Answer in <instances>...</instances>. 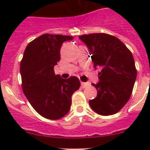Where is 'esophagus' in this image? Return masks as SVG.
Wrapping results in <instances>:
<instances>
[{"label": "esophagus", "instance_id": "esophagus-1", "mask_svg": "<svg viewBox=\"0 0 150 150\" xmlns=\"http://www.w3.org/2000/svg\"><path fill=\"white\" fill-rule=\"evenodd\" d=\"M90 82H81V86L82 87V88H86V87L88 86H90Z\"/></svg>", "mask_w": 150, "mask_h": 150}]
</instances>
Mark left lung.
<instances>
[{
    "label": "left lung",
    "instance_id": "obj_1",
    "mask_svg": "<svg viewBox=\"0 0 150 150\" xmlns=\"http://www.w3.org/2000/svg\"><path fill=\"white\" fill-rule=\"evenodd\" d=\"M79 38L89 48L94 68H102L98 74L100 82L92 84L97 96L89 100V105L103 116L116 114L130 99L136 79L132 54L119 39L109 34L93 33Z\"/></svg>",
    "mask_w": 150,
    "mask_h": 150
}]
</instances>
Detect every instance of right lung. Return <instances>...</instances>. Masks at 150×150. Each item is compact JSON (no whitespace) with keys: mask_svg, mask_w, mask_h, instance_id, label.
<instances>
[{"mask_svg":"<svg viewBox=\"0 0 150 150\" xmlns=\"http://www.w3.org/2000/svg\"><path fill=\"white\" fill-rule=\"evenodd\" d=\"M73 36L43 34L30 42L20 64L22 90L39 114L57 120L70 110L71 95L80 87L79 79L71 76L64 79L54 74V67L61 59L64 41Z\"/></svg>","mask_w":150,"mask_h":150,"instance_id":"add662e5","label":"right lung"}]
</instances>
